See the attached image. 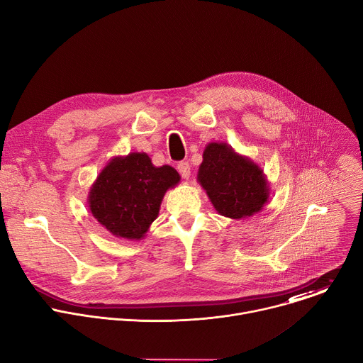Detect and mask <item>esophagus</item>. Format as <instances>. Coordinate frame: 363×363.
<instances>
[{
	"label": "esophagus",
	"instance_id": "esophagus-1",
	"mask_svg": "<svg viewBox=\"0 0 363 363\" xmlns=\"http://www.w3.org/2000/svg\"><path fill=\"white\" fill-rule=\"evenodd\" d=\"M177 168H178L181 177H182L184 179H188V178L191 177V167H189L188 162H179Z\"/></svg>",
	"mask_w": 363,
	"mask_h": 363
}]
</instances>
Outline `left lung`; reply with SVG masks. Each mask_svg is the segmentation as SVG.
<instances>
[{
  "label": "left lung",
  "instance_id": "obj_1",
  "mask_svg": "<svg viewBox=\"0 0 363 363\" xmlns=\"http://www.w3.org/2000/svg\"><path fill=\"white\" fill-rule=\"evenodd\" d=\"M196 181L216 211L231 220L260 213L272 194L262 167L223 142L205 146Z\"/></svg>",
  "mask_w": 363,
  "mask_h": 363
}]
</instances>
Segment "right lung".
Here are the masks:
<instances>
[{
    "mask_svg": "<svg viewBox=\"0 0 363 363\" xmlns=\"http://www.w3.org/2000/svg\"><path fill=\"white\" fill-rule=\"evenodd\" d=\"M179 182L175 168L155 167L147 153L130 152L103 167L90 186L87 205L112 235L139 241L158 218L167 191Z\"/></svg>",
    "mask_w": 363,
    "mask_h": 363,
    "instance_id": "obj_1",
    "label": "right lung"
}]
</instances>
